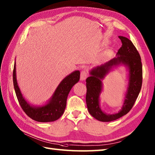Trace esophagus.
<instances>
[{
	"label": "esophagus",
	"mask_w": 155,
	"mask_h": 155,
	"mask_svg": "<svg viewBox=\"0 0 155 155\" xmlns=\"http://www.w3.org/2000/svg\"><path fill=\"white\" fill-rule=\"evenodd\" d=\"M87 76H88V74H87V72L86 71H81V81H84L87 78Z\"/></svg>",
	"instance_id": "34e87169"
}]
</instances>
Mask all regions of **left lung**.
I'll use <instances>...</instances> for the list:
<instances>
[{
	"mask_svg": "<svg viewBox=\"0 0 155 155\" xmlns=\"http://www.w3.org/2000/svg\"><path fill=\"white\" fill-rule=\"evenodd\" d=\"M122 47L117 57L106 63L92 68L86 80V103L89 113L102 122L113 121L127 114L135 103L142 87L143 68L139 52L129 39L119 36ZM124 65L129 72V83L121 109L117 114H107L101 110L100 95L102 90V81L110 71L118 65Z\"/></svg>",
	"mask_w": 155,
	"mask_h": 155,
	"instance_id": "1",
	"label": "left lung"
}]
</instances>
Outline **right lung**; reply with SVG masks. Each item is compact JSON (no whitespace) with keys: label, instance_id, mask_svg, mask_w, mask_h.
I'll return each instance as SVG.
<instances>
[{"label":"right lung","instance_id":"1","mask_svg":"<svg viewBox=\"0 0 155 155\" xmlns=\"http://www.w3.org/2000/svg\"><path fill=\"white\" fill-rule=\"evenodd\" d=\"M80 79V71H74L67 76L56 88L53 94L47 103L42 106H34L23 97L16 80V62L13 70V84L16 97L22 110L28 116L41 123L55 121L64 113L67 105V97L72 87Z\"/></svg>","mask_w":155,"mask_h":155}]
</instances>
